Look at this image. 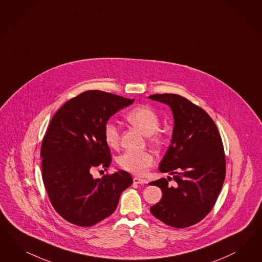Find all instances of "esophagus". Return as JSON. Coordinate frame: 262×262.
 Here are the masks:
<instances>
[{"label":"esophagus","instance_id":"obj_1","mask_svg":"<svg viewBox=\"0 0 262 262\" xmlns=\"http://www.w3.org/2000/svg\"><path fill=\"white\" fill-rule=\"evenodd\" d=\"M133 182H134V184H146L147 183V181L145 179L138 178V177L133 178Z\"/></svg>","mask_w":262,"mask_h":262}]
</instances>
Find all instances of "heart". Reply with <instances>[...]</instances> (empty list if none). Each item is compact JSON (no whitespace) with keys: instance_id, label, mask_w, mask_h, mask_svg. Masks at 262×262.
Returning <instances> with one entry per match:
<instances>
[{"instance_id":"obj_1","label":"heart","mask_w":262,"mask_h":262,"mask_svg":"<svg viewBox=\"0 0 262 262\" xmlns=\"http://www.w3.org/2000/svg\"><path fill=\"white\" fill-rule=\"evenodd\" d=\"M125 119L132 126L139 129L143 134L149 136L150 141L160 144L162 136L157 131L160 126V118L154 111L141 106L128 112ZM103 135L106 144L111 147H116L119 142V129L113 122H107L103 129ZM153 156L147 151L128 150L118 158V165L126 171L136 176H143L153 164Z\"/></svg>"}]
</instances>
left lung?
Masks as SVG:
<instances>
[{"instance_id":"1","label":"left lung","mask_w":262,"mask_h":262,"mask_svg":"<svg viewBox=\"0 0 262 262\" xmlns=\"http://www.w3.org/2000/svg\"><path fill=\"white\" fill-rule=\"evenodd\" d=\"M148 98L168 105L172 112V136L159 169L177 182L169 186L168 177L149 183L163 193L150 212L172 228H188L211 211L222 190L226 177L222 139L207 113L184 97L163 93Z\"/></svg>"}]
</instances>
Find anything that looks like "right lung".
Segmentation results:
<instances>
[{"mask_svg": "<svg viewBox=\"0 0 262 262\" xmlns=\"http://www.w3.org/2000/svg\"><path fill=\"white\" fill-rule=\"evenodd\" d=\"M133 102L88 91L68 100L52 118L41 144L43 183L53 207L69 223L92 227L106 219L132 184L125 170L93 178L92 169L110 166L103 129L112 116Z\"/></svg>", "mask_w": 262, "mask_h": 262, "instance_id": "add662e5", "label": "right lung"}]
</instances>
